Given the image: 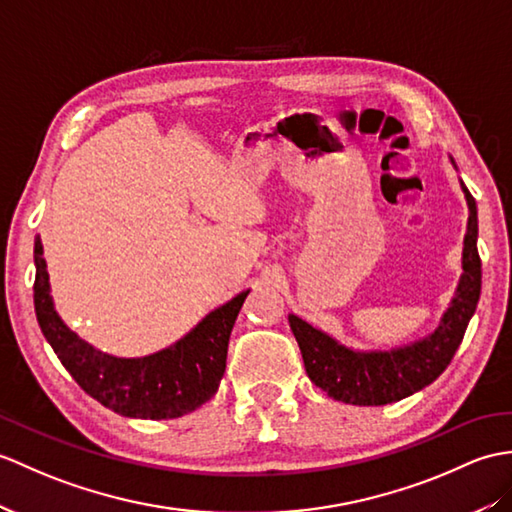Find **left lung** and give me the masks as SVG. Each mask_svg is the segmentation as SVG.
Here are the masks:
<instances>
[{
  "label": "left lung",
  "instance_id": "8db88e82",
  "mask_svg": "<svg viewBox=\"0 0 512 512\" xmlns=\"http://www.w3.org/2000/svg\"><path fill=\"white\" fill-rule=\"evenodd\" d=\"M454 163V159H451ZM469 205V224L462 248V277L449 310L432 336L392 351L360 353L342 347L323 331L290 314L292 334L299 342L307 377L336 401L353 406H386L430 386L458 351L469 320L478 307L482 261L478 255V207L460 181Z\"/></svg>",
  "mask_w": 512,
  "mask_h": 512
}]
</instances>
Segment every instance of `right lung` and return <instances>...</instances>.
<instances>
[{"instance_id":"1","label":"right lung","mask_w":512,"mask_h":512,"mask_svg":"<svg viewBox=\"0 0 512 512\" xmlns=\"http://www.w3.org/2000/svg\"><path fill=\"white\" fill-rule=\"evenodd\" d=\"M34 266V312L43 336L76 384L104 408L133 419H176L216 395L227 368L231 329L251 290L213 310L172 347L126 360L93 349L58 318L39 237Z\"/></svg>"}]
</instances>
